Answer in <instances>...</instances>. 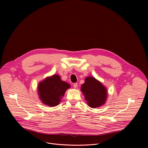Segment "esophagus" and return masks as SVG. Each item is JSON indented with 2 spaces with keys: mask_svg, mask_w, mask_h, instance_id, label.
I'll return each mask as SVG.
<instances>
[{
  "mask_svg": "<svg viewBox=\"0 0 148 148\" xmlns=\"http://www.w3.org/2000/svg\"><path fill=\"white\" fill-rule=\"evenodd\" d=\"M77 87V83L73 84V88H76Z\"/></svg>",
  "mask_w": 148,
  "mask_h": 148,
  "instance_id": "34e87169",
  "label": "esophagus"
}]
</instances>
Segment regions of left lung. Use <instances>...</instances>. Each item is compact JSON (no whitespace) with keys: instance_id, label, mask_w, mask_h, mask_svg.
I'll use <instances>...</instances> for the list:
<instances>
[{"instance_id":"8db88e82","label":"left lung","mask_w":148,"mask_h":148,"mask_svg":"<svg viewBox=\"0 0 148 148\" xmlns=\"http://www.w3.org/2000/svg\"><path fill=\"white\" fill-rule=\"evenodd\" d=\"M80 90L84 96L88 106L90 108H99L106 104L108 97L107 89L94 77H86Z\"/></svg>"}]
</instances>
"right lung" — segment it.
I'll return each instance as SVG.
<instances>
[{"instance_id":"1","label":"right lung","mask_w":148,"mask_h":148,"mask_svg":"<svg viewBox=\"0 0 148 148\" xmlns=\"http://www.w3.org/2000/svg\"><path fill=\"white\" fill-rule=\"evenodd\" d=\"M69 84L62 80L58 75L47 77L38 85L39 98L44 105L53 107L59 104Z\"/></svg>"}]
</instances>
